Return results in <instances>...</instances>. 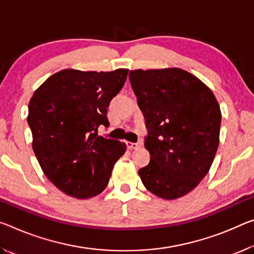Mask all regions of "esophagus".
I'll list each match as a JSON object with an SVG mask.
<instances>
[{
  "instance_id": "1",
  "label": "esophagus",
  "mask_w": 254,
  "mask_h": 254,
  "mask_svg": "<svg viewBox=\"0 0 254 254\" xmlns=\"http://www.w3.org/2000/svg\"><path fill=\"white\" fill-rule=\"evenodd\" d=\"M127 147L128 149H139L141 147V143L140 142H127Z\"/></svg>"
}]
</instances>
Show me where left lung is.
Segmentation results:
<instances>
[{
    "mask_svg": "<svg viewBox=\"0 0 254 254\" xmlns=\"http://www.w3.org/2000/svg\"><path fill=\"white\" fill-rule=\"evenodd\" d=\"M131 87L146 120L150 162L139 175L148 191L173 200L192 191L214 162L220 107L201 80L181 69L134 70Z\"/></svg>",
    "mask_w": 254,
    "mask_h": 254,
    "instance_id": "1",
    "label": "left lung"
}]
</instances>
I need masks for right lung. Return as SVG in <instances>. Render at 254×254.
<instances>
[{
  "label": "right lung",
  "mask_w": 254,
  "mask_h": 254,
  "mask_svg": "<svg viewBox=\"0 0 254 254\" xmlns=\"http://www.w3.org/2000/svg\"><path fill=\"white\" fill-rule=\"evenodd\" d=\"M128 70H63L50 76L29 102L28 124L44 174L67 195L87 199L107 187L126 143L99 136L108 127L107 107Z\"/></svg>",
  "instance_id": "1"
}]
</instances>
